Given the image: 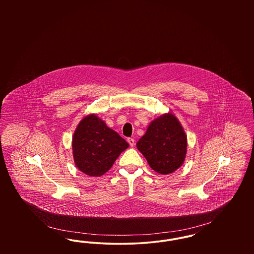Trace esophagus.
Masks as SVG:
<instances>
[{"label": "esophagus", "instance_id": "esophagus-1", "mask_svg": "<svg viewBox=\"0 0 254 254\" xmlns=\"http://www.w3.org/2000/svg\"><path fill=\"white\" fill-rule=\"evenodd\" d=\"M127 143L132 147L135 145V140L133 138H127Z\"/></svg>", "mask_w": 254, "mask_h": 254}]
</instances>
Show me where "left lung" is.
I'll return each mask as SVG.
<instances>
[{
	"label": "left lung",
	"instance_id": "left-lung-1",
	"mask_svg": "<svg viewBox=\"0 0 254 254\" xmlns=\"http://www.w3.org/2000/svg\"><path fill=\"white\" fill-rule=\"evenodd\" d=\"M136 145L149 167L166 175L174 172L184 164L188 139L181 123L169 112L149 124L145 135Z\"/></svg>",
	"mask_w": 254,
	"mask_h": 254
}]
</instances>
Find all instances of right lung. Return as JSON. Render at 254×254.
<instances>
[{"instance_id": "add662e5", "label": "right lung", "mask_w": 254, "mask_h": 254, "mask_svg": "<svg viewBox=\"0 0 254 254\" xmlns=\"http://www.w3.org/2000/svg\"><path fill=\"white\" fill-rule=\"evenodd\" d=\"M128 145L96 114H88L73 134L74 163L86 175L99 177L109 171Z\"/></svg>"}]
</instances>
